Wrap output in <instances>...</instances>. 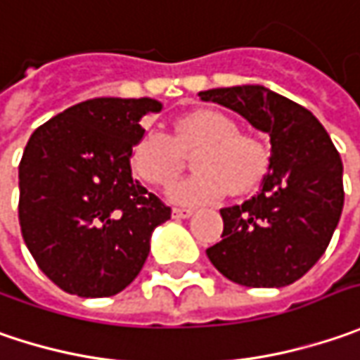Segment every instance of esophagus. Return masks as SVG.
Masks as SVG:
<instances>
[{
  "mask_svg": "<svg viewBox=\"0 0 360 360\" xmlns=\"http://www.w3.org/2000/svg\"><path fill=\"white\" fill-rule=\"evenodd\" d=\"M191 215H193V210H189V207H175L173 210V217L175 219H187Z\"/></svg>",
  "mask_w": 360,
  "mask_h": 360,
  "instance_id": "obj_1",
  "label": "esophagus"
}]
</instances>
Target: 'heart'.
Listing matches in <instances>:
<instances>
[{
    "mask_svg": "<svg viewBox=\"0 0 360 360\" xmlns=\"http://www.w3.org/2000/svg\"><path fill=\"white\" fill-rule=\"evenodd\" d=\"M197 148L193 175L169 189V199L183 205H205L231 191L256 185L270 161L268 147L258 136L242 133L236 118L217 108H197L175 124V136L147 129L134 141L131 167L149 185H169L183 167V149Z\"/></svg>",
    "mask_w": 360,
    "mask_h": 360,
    "instance_id": "b5f03b06",
    "label": "heart"
}]
</instances>
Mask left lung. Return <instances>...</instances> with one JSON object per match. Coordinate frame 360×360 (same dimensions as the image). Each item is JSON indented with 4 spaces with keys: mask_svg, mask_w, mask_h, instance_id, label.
Here are the masks:
<instances>
[{
    "mask_svg": "<svg viewBox=\"0 0 360 360\" xmlns=\"http://www.w3.org/2000/svg\"><path fill=\"white\" fill-rule=\"evenodd\" d=\"M217 102L270 134V171L258 195L221 210V242L207 248L227 280L250 288H282L324 254L342 203V161L328 133L304 106L258 84L213 88Z\"/></svg>",
    "mask_w": 360,
    "mask_h": 360,
    "instance_id": "obj_1",
    "label": "left lung"
}]
</instances>
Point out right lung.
I'll list each match as a JSON object with an SVG mask.
<instances>
[{
  "label": "right lung",
  "mask_w": 360,
  "mask_h": 360,
  "mask_svg": "<svg viewBox=\"0 0 360 360\" xmlns=\"http://www.w3.org/2000/svg\"><path fill=\"white\" fill-rule=\"evenodd\" d=\"M155 98H92L38 127L20 161V226L39 270L82 298L115 296L139 276L150 233L171 217L133 179L131 150Z\"/></svg>",
  "instance_id": "add662e5"
}]
</instances>
